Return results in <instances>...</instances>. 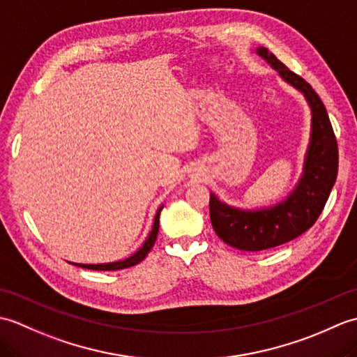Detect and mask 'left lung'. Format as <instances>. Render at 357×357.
Segmentation results:
<instances>
[{
	"label": "left lung",
	"mask_w": 357,
	"mask_h": 357,
	"mask_svg": "<svg viewBox=\"0 0 357 357\" xmlns=\"http://www.w3.org/2000/svg\"><path fill=\"white\" fill-rule=\"evenodd\" d=\"M256 55L267 61L288 86L304 95L312 113L302 173L284 199L261 208H239L210 192V219L225 244L244 252H261L301 236L322 213L337 176V142L321 98L298 75L265 47Z\"/></svg>",
	"instance_id": "8db88e82"
}]
</instances>
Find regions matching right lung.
Returning <instances> with one entry per match:
<instances>
[{
    "label": "right lung",
    "mask_w": 357,
    "mask_h": 357,
    "mask_svg": "<svg viewBox=\"0 0 357 357\" xmlns=\"http://www.w3.org/2000/svg\"><path fill=\"white\" fill-rule=\"evenodd\" d=\"M164 208V204L161 207L156 210V215L153 219V225H151V230L149 233V236L146 238V241L142 242V245L136 250L133 255H130L126 259L121 261H115V262H105V264H77V262H70L73 265H78V267L87 268V270H102V271H110V270H123L127 267H133V265L139 264L144 257L149 255V252L153 247L156 236H158V230H159V215H161V210Z\"/></svg>",
    "instance_id": "obj_1"
}]
</instances>
